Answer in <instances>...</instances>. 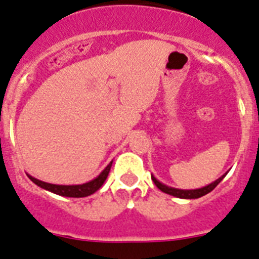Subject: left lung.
Instances as JSON below:
<instances>
[{"mask_svg":"<svg viewBox=\"0 0 259 259\" xmlns=\"http://www.w3.org/2000/svg\"><path fill=\"white\" fill-rule=\"evenodd\" d=\"M224 177H226V175H223L222 177H219L217 181H213V183L210 184V185L204 186V188H201V189H195V190H181V189L169 188V186L163 185L161 183H159V181H157L154 176H151V179H152V181H154L155 185L157 186V189H160L163 193H167V194L173 195V197H177V198H184V199H195V198H199V197H202V195H206L207 193H210L211 190H213V189L217 188L218 184H219L220 181L224 179Z\"/></svg>","mask_w":259,"mask_h":259,"instance_id":"1","label":"left lung"}]
</instances>
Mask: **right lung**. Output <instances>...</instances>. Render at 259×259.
<instances>
[{"mask_svg": "<svg viewBox=\"0 0 259 259\" xmlns=\"http://www.w3.org/2000/svg\"><path fill=\"white\" fill-rule=\"evenodd\" d=\"M112 163H109L107 165L104 170H103L100 175H99L96 179H94L92 181L86 184H82V185H55V184H48L44 183V181H40L37 179H33L30 177V180L32 183H35L36 185L40 186V188L49 190V192L55 193L58 195H64V197H73V198H80V197H87V195H91L100 189V186L104 184L105 179L108 177V173L111 170Z\"/></svg>", "mask_w": 259, "mask_h": 259, "instance_id": "right-lung-1", "label": "right lung"}]
</instances>
